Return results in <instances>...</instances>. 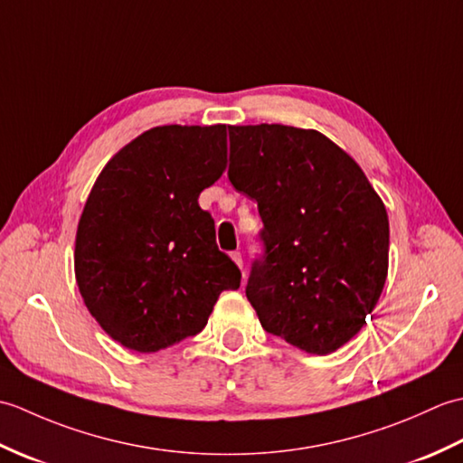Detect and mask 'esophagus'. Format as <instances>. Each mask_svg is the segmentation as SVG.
Returning a JSON list of instances; mask_svg holds the SVG:
<instances>
[{"label": "esophagus", "mask_w": 463, "mask_h": 463, "mask_svg": "<svg viewBox=\"0 0 463 463\" xmlns=\"http://www.w3.org/2000/svg\"><path fill=\"white\" fill-rule=\"evenodd\" d=\"M231 257H232V260H234V262H237V267H239V269H242V257H241V252H239V250H234V252L231 254Z\"/></svg>", "instance_id": "34e87169"}]
</instances>
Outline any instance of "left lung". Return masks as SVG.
<instances>
[{"mask_svg": "<svg viewBox=\"0 0 463 463\" xmlns=\"http://www.w3.org/2000/svg\"><path fill=\"white\" fill-rule=\"evenodd\" d=\"M229 179L259 203L264 259L247 298L262 328L326 356L356 336L388 277L390 224L360 165L314 129L232 125Z\"/></svg>", "mask_w": 463, "mask_h": 463, "instance_id": "left-lung-1", "label": "left lung"}]
</instances>
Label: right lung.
<instances>
[{
	"instance_id": "obj_1",
	"label": "right lung",
	"mask_w": 463,
	"mask_h": 463,
	"mask_svg": "<svg viewBox=\"0 0 463 463\" xmlns=\"http://www.w3.org/2000/svg\"><path fill=\"white\" fill-rule=\"evenodd\" d=\"M226 169V125H163L103 166L75 237L87 310L121 346L151 354L199 334L241 270L199 194Z\"/></svg>"
}]
</instances>
